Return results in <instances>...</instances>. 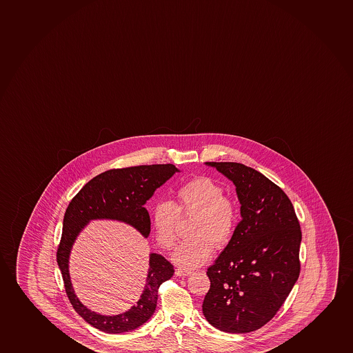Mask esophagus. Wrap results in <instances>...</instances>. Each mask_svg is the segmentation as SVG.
Segmentation results:
<instances>
[{
	"instance_id": "esophagus-1",
	"label": "esophagus",
	"mask_w": 353,
	"mask_h": 353,
	"mask_svg": "<svg viewBox=\"0 0 353 353\" xmlns=\"http://www.w3.org/2000/svg\"><path fill=\"white\" fill-rule=\"evenodd\" d=\"M192 272L186 271V270H183V268H176L175 270V274L178 276H187L191 274Z\"/></svg>"
}]
</instances>
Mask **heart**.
Here are the masks:
<instances>
[{
  "label": "heart",
  "mask_w": 353,
  "mask_h": 353,
  "mask_svg": "<svg viewBox=\"0 0 353 353\" xmlns=\"http://www.w3.org/2000/svg\"><path fill=\"white\" fill-rule=\"evenodd\" d=\"M178 203L159 200L150 212L155 238L162 248H172L178 239L179 212L194 214L190 228L192 238L179 245L173 260L183 268L201 266L215 248H223L234 233L238 208L223 195V187L207 176L192 179L176 191Z\"/></svg>",
  "instance_id": "b5f03b06"
}]
</instances>
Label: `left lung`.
I'll use <instances>...</instances> for the list:
<instances>
[{
    "label": "left lung",
    "mask_w": 353,
    "mask_h": 353,
    "mask_svg": "<svg viewBox=\"0 0 353 353\" xmlns=\"http://www.w3.org/2000/svg\"><path fill=\"white\" fill-rule=\"evenodd\" d=\"M231 180L241 220L207 270V321L227 333L256 331L271 321L299 276L301 231L291 200L270 179L236 162H205Z\"/></svg>",
    "instance_id": "left-lung-1"
}]
</instances>
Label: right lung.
<instances>
[{"label": "right lung", "instance_id": "obj_1", "mask_svg": "<svg viewBox=\"0 0 353 353\" xmlns=\"http://www.w3.org/2000/svg\"><path fill=\"white\" fill-rule=\"evenodd\" d=\"M176 172L180 170L170 163L107 170L85 183L65 210L57 254L65 293L79 316L102 332H128L150 321L157 308L159 288L172 278L174 268L161 254L150 253L146 284L138 303L126 312L105 316L82 304L74 292L69 274V258L74 243L92 220H117L133 227L143 238H148L150 219L145 205L157 188Z\"/></svg>", "mask_w": 353, "mask_h": 353}]
</instances>
